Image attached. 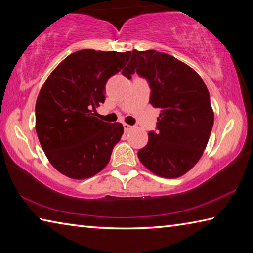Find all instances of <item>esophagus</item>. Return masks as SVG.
I'll return each instance as SVG.
<instances>
[{
  "label": "esophagus",
  "instance_id": "obj_1",
  "mask_svg": "<svg viewBox=\"0 0 253 253\" xmlns=\"http://www.w3.org/2000/svg\"><path fill=\"white\" fill-rule=\"evenodd\" d=\"M123 126H124V130H125V131H129L130 129H132V126L128 125V124H126V123H124Z\"/></svg>",
  "mask_w": 253,
  "mask_h": 253
}]
</instances>
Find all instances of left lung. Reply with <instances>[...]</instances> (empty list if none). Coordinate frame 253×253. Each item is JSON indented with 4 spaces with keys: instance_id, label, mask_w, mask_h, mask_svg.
<instances>
[{
    "instance_id": "obj_1",
    "label": "left lung",
    "mask_w": 253,
    "mask_h": 253,
    "mask_svg": "<svg viewBox=\"0 0 253 253\" xmlns=\"http://www.w3.org/2000/svg\"><path fill=\"white\" fill-rule=\"evenodd\" d=\"M148 80L151 104L160 108L157 131L148 132V143L138 158L157 176L177 178L194 168L207 147L214 123L209 90L198 72L178 59L155 50H132L123 70Z\"/></svg>"
}]
</instances>
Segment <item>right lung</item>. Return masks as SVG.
I'll return each mask as SVG.
<instances>
[{
  "label": "right lung",
  "instance_id": "1",
  "mask_svg": "<svg viewBox=\"0 0 253 253\" xmlns=\"http://www.w3.org/2000/svg\"><path fill=\"white\" fill-rule=\"evenodd\" d=\"M129 58L130 51H77L42 85L36 102V131L51 165L65 176L92 177L109 163L124 127L102 122L95 113L105 101L107 80Z\"/></svg>",
  "mask_w": 253,
  "mask_h": 253
}]
</instances>
